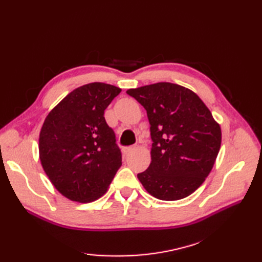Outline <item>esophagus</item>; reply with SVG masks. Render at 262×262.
<instances>
[{
    "label": "esophagus",
    "mask_w": 262,
    "mask_h": 262,
    "mask_svg": "<svg viewBox=\"0 0 262 262\" xmlns=\"http://www.w3.org/2000/svg\"><path fill=\"white\" fill-rule=\"evenodd\" d=\"M136 146H128V147H124L123 148V153L125 154V155H128V154H130L131 152H133V150H136Z\"/></svg>",
    "instance_id": "obj_1"
}]
</instances>
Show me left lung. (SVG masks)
<instances>
[{"mask_svg": "<svg viewBox=\"0 0 262 262\" xmlns=\"http://www.w3.org/2000/svg\"><path fill=\"white\" fill-rule=\"evenodd\" d=\"M126 94L146 110L150 124V164L138 173L156 199L175 201L193 193L216 161L222 131L204 102L191 90L161 82Z\"/></svg>", "mask_w": 262, "mask_h": 262, "instance_id": "1", "label": "left lung"}]
</instances>
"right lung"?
Instances as JSON below:
<instances>
[{
    "instance_id": "right-lung-1",
    "label": "right lung",
    "mask_w": 262,
    "mask_h": 262,
    "mask_svg": "<svg viewBox=\"0 0 262 262\" xmlns=\"http://www.w3.org/2000/svg\"><path fill=\"white\" fill-rule=\"evenodd\" d=\"M121 89L105 83L77 87L51 109L39 134V158L53 187L75 202L104 195L121 166L105 109Z\"/></svg>"
}]
</instances>
